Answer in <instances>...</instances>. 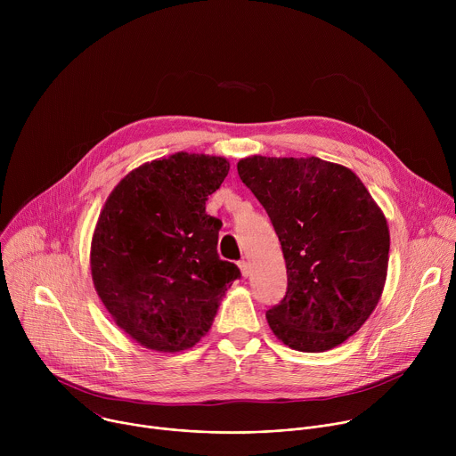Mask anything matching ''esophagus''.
I'll use <instances>...</instances> for the list:
<instances>
[{
    "label": "esophagus",
    "mask_w": 456,
    "mask_h": 456,
    "mask_svg": "<svg viewBox=\"0 0 456 456\" xmlns=\"http://www.w3.org/2000/svg\"><path fill=\"white\" fill-rule=\"evenodd\" d=\"M238 267H240L243 278H248V276H250V265H248V262H245V259H241V262H238Z\"/></svg>",
    "instance_id": "34e87169"
}]
</instances>
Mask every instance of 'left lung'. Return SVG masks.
<instances>
[{
	"mask_svg": "<svg viewBox=\"0 0 456 456\" xmlns=\"http://www.w3.org/2000/svg\"><path fill=\"white\" fill-rule=\"evenodd\" d=\"M241 182L280 238L287 292L267 310L271 330L299 352H324L354 336L377 306L387 271V224L345 166L248 157Z\"/></svg>",
	"mask_w": 456,
	"mask_h": 456,
	"instance_id": "1",
	"label": "left lung"
}]
</instances>
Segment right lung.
I'll use <instances>...</instances> for the list:
<instances>
[{
  "mask_svg": "<svg viewBox=\"0 0 456 456\" xmlns=\"http://www.w3.org/2000/svg\"><path fill=\"white\" fill-rule=\"evenodd\" d=\"M227 173L222 157L175 153L126 175L101 211L90 252L95 290L118 327L150 350L197 345L241 276L220 259L222 222L206 213Z\"/></svg>",
  "mask_w": 456,
  "mask_h": 456,
  "instance_id": "right-lung-1",
  "label": "right lung"
}]
</instances>
